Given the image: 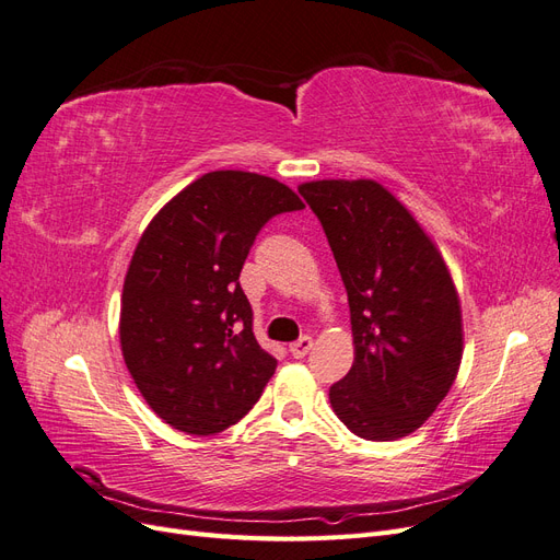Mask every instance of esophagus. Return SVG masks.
Masks as SVG:
<instances>
[{
  "label": "esophagus",
  "mask_w": 560,
  "mask_h": 560,
  "mask_svg": "<svg viewBox=\"0 0 560 560\" xmlns=\"http://www.w3.org/2000/svg\"><path fill=\"white\" fill-rule=\"evenodd\" d=\"M311 348H313V338L311 336H301L296 343L290 346V352H292V358L301 360V358H306V354L311 352Z\"/></svg>",
  "instance_id": "esophagus-1"
}]
</instances>
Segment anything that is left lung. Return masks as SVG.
<instances>
[{
    "label": "left lung",
    "instance_id": "1",
    "mask_svg": "<svg viewBox=\"0 0 560 560\" xmlns=\"http://www.w3.org/2000/svg\"><path fill=\"white\" fill-rule=\"evenodd\" d=\"M327 233L348 292L354 362L331 409L366 442L425 422L463 360V311L448 266L416 217L374 179L299 186Z\"/></svg>",
    "mask_w": 560,
    "mask_h": 560
}]
</instances>
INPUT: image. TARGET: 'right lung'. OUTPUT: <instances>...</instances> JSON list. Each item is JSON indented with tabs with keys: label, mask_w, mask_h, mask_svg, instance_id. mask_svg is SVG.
Returning a JSON list of instances; mask_svg holds the SVG:
<instances>
[{
	"label": "right lung",
	"mask_w": 560,
	"mask_h": 560,
	"mask_svg": "<svg viewBox=\"0 0 560 560\" xmlns=\"http://www.w3.org/2000/svg\"><path fill=\"white\" fill-rule=\"evenodd\" d=\"M282 182L206 173L144 229L121 296V352L144 401L167 425L208 436L235 425L276 374L254 338L238 282L261 226L303 210Z\"/></svg>",
	"instance_id": "1"
}]
</instances>
